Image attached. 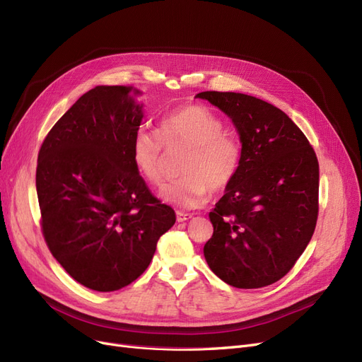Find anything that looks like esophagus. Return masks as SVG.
Wrapping results in <instances>:
<instances>
[{
    "label": "esophagus",
    "instance_id": "obj_1",
    "mask_svg": "<svg viewBox=\"0 0 362 362\" xmlns=\"http://www.w3.org/2000/svg\"><path fill=\"white\" fill-rule=\"evenodd\" d=\"M193 217V214L190 213H182V211H177V221L178 222H185V221H190Z\"/></svg>",
    "mask_w": 362,
    "mask_h": 362
}]
</instances>
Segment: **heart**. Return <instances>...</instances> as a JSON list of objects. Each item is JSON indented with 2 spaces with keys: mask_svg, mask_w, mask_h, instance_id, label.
<instances>
[{
  "mask_svg": "<svg viewBox=\"0 0 362 362\" xmlns=\"http://www.w3.org/2000/svg\"><path fill=\"white\" fill-rule=\"evenodd\" d=\"M223 120L202 104L175 108L160 120L158 134L140 128L131 140V158L141 178L152 185L163 180L164 148H189L181 178L164 185V201L182 208L205 204L213 192L228 189L242 164V148L226 133Z\"/></svg>",
  "mask_w": 362,
  "mask_h": 362,
  "instance_id": "b5f03b06",
  "label": "heart"
}]
</instances>
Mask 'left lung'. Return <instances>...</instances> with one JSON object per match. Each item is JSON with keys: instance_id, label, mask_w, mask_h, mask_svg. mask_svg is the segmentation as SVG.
Returning a JSON list of instances; mask_svg holds the SVG:
<instances>
[{"instance_id": "left-lung-1", "label": "left lung", "mask_w": 362, "mask_h": 362, "mask_svg": "<svg viewBox=\"0 0 362 362\" xmlns=\"http://www.w3.org/2000/svg\"><path fill=\"white\" fill-rule=\"evenodd\" d=\"M242 140L235 180L210 213L208 266L237 288H261L293 269L319 216V161L308 139L278 107L234 92H201Z\"/></svg>"}]
</instances>
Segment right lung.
Segmentation results:
<instances>
[{
  "instance_id": "add662e5",
  "label": "right lung",
  "mask_w": 362,
  "mask_h": 362,
  "mask_svg": "<svg viewBox=\"0 0 362 362\" xmlns=\"http://www.w3.org/2000/svg\"><path fill=\"white\" fill-rule=\"evenodd\" d=\"M131 89L96 86L86 92L49 129L37 156L47 246L76 282L103 293L136 281L177 221L131 158L144 117Z\"/></svg>"
}]
</instances>
